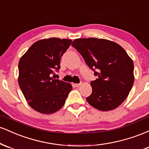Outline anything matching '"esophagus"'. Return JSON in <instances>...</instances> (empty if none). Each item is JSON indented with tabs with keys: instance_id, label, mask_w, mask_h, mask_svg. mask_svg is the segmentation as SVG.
Wrapping results in <instances>:
<instances>
[{
	"instance_id": "1",
	"label": "esophagus",
	"mask_w": 149,
	"mask_h": 149,
	"mask_svg": "<svg viewBox=\"0 0 149 149\" xmlns=\"http://www.w3.org/2000/svg\"><path fill=\"white\" fill-rule=\"evenodd\" d=\"M74 85L75 87H76V88H78V87H80V85H81V83H76V84H73Z\"/></svg>"
}]
</instances>
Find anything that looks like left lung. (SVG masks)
I'll return each instance as SVG.
<instances>
[{"label": "left lung", "mask_w": 149, "mask_h": 149, "mask_svg": "<svg viewBox=\"0 0 149 149\" xmlns=\"http://www.w3.org/2000/svg\"><path fill=\"white\" fill-rule=\"evenodd\" d=\"M98 78L92 81V92L86 100L92 107L107 111L125 100L134 83V63L125 50L107 39H76L71 43Z\"/></svg>", "instance_id": "obj_1"}]
</instances>
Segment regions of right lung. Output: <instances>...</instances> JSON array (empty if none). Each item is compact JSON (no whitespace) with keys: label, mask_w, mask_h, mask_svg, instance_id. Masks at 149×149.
I'll return each mask as SVG.
<instances>
[{"label":"right lung","mask_w":149,"mask_h":149,"mask_svg":"<svg viewBox=\"0 0 149 149\" xmlns=\"http://www.w3.org/2000/svg\"><path fill=\"white\" fill-rule=\"evenodd\" d=\"M72 40L49 38L35 42L19 61L18 83L29 105L36 111L49 114L64 105L72 85L53 79L60 59Z\"/></svg>","instance_id":"add662e5"}]
</instances>
